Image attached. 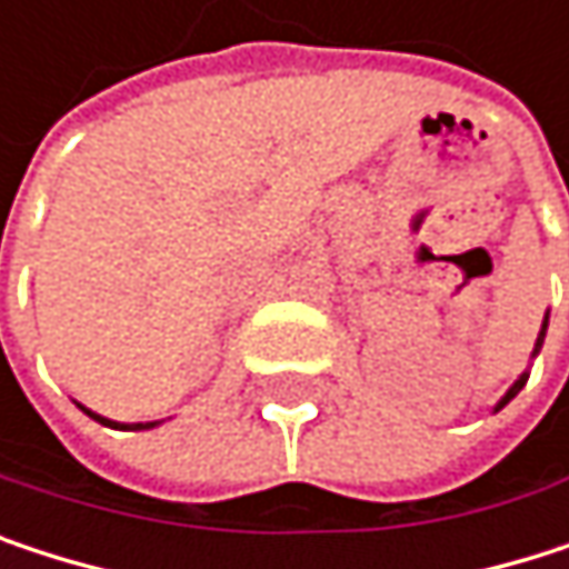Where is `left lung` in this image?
<instances>
[{
  "label": "left lung",
  "mask_w": 569,
  "mask_h": 569,
  "mask_svg": "<svg viewBox=\"0 0 569 569\" xmlns=\"http://www.w3.org/2000/svg\"><path fill=\"white\" fill-rule=\"evenodd\" d=\"M543 335H547V318H543V328H540V335H537V345H533V355H540V348H543ZM527 378H530V375H520V378L513 381V388H510V391H507V395L500 398V405H497V411H500V408H507V405H510V401H513V398L520 395V388L527 385Z\"/></svg>",
  "instance_id": "left-lung-1"
}]
</instances>
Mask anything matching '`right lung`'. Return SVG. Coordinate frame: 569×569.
<instances>
[{
	"instance_id": "right-lung-1",
	"label": "right lung",
	"mask_w": 569,
	"mask_h": 569,
	"mask_svg": "<svg viewBox=\"0 0 569 569\" xmlns=\"http://www.w3.org/2000/svg\"><path fill=\"white\" fill-rule=\"evenodd\" d=\"M92 421H99V425H106V427H122V430H148V427H154V421L151 425H119V421H109V418H102V415H92L89 408H82Z\"/></svg>"
}]
</instances>
